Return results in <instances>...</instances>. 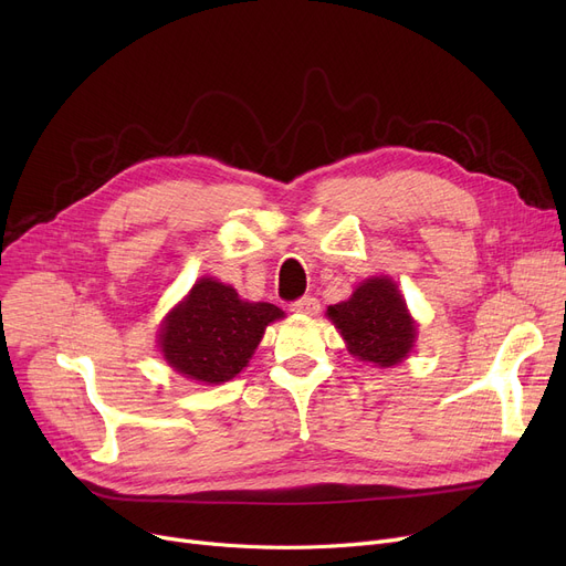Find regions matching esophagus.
I'll use <instances>...</instances> for the list:
<instances>
[{"label":"esophagus","mask_w":566,"mask_h":566,"mask_svg":"<svg viewBox=\"0 0 566 566\" xmlns=\"http://www.w3.org/2000/svg\"><path fill=\"white\" fill-rule=\"evenodd\" d=\"M318 310H321V305H318V301L314 298V295H303L301 301L291 303V312L307 314V316H314V314H318Z\"/></svg>","instance_id":"34e87169"}]
</instances>
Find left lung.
<instances>
[{
  "mask_svg": "<svg viewBox=\"0 0 566 566\" xmlns=\"http://www.w3.org/2000/svg\"><path fill=\"white\" fill-rule=\"evenodd\" d=\"M328 318L346 342L348 353L376 367H395L415 346L418 323L390 277H369L348 301L328 307Z\"/></svg>",
  "mask_w": 566,
  "mask_h": 566,
  "instance_id": "1",
  "label": "left lung"
}]
</instances>
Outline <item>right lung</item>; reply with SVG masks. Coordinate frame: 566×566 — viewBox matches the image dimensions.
I'll use <instances>...</instances> for the list:
<instances>
[{"label": "right lung", "instance_id": "obj_1", "mask_svg": "<svg viewBox=\"0 0 566 566\" xmlns=\"http://www.w3.org/2000/svg\"><path fill=\"white\" fill-rule=\"evenodd\" d=\"M282 316L271 303L241 301L229 284L201 277L165 316L158 344L174 371L220 385L248 367L265 325Z\"/></svg>", "mask_w": 566, "mask_h": 566}]
</instances>
